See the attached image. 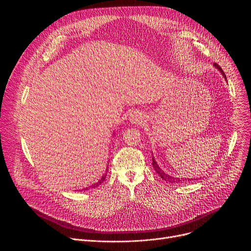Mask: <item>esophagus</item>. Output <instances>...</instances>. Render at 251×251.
Returning a JSON list of instances; mask_svg holds the SVG:
<instances>
[{
    "label": "esophagus",
    "mask_w": 251,
    "mask_h": 251,
    "mask_svg": "<svg viewBox=\"0 0 251 251\" xmlns=\"http://www.w3.org/2000/svg\"><path fill=\"white\" fill-rule=\"evenodd\" d=\"M142 118H143V116H142V114H141L140 112L134 111L133 113L130 114V121H131L132 123H134V124L142 122Z\"/></svg>",
    "instance_id": "34e87169"
}]
</instances>
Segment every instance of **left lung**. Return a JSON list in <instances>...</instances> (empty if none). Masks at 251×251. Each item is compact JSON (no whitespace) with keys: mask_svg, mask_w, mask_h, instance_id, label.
Listing matches in <instances>:
<instances>
[{"mask_svg":"<svg viewBox=\"0 0 251 251\" xmlns=\"http://www.w3.org/2000/svg\"><path fill=\"white\" fill-rule=\"evenodd\" d=\"M213 65L216 66L221 73L223 74V75L225 76V78L226 79V75H225V73H224V70L222 69V67L218 64V63H213ZM152 161H153V167H154V169H155V171L160 175V176L163 178V180H165V181H169V182H171V183H180L181 182V180L180 178H177V177H174V176H169V175H167V174H165L163 171H162V169L161 168H159V166H158V164L156 163V161L154 160V158H152ZM188 181H190V180H188Z\"/></svg>","mask_w":251,"mask_h":251,"instance_id":"1","label":"left lung"}]
</instances>
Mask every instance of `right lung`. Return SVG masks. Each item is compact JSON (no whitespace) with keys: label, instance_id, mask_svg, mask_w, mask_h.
<instances>
[{"label":"right lung","instance_id":"add662e5","mask_svg":"<svg viewBox=\"0 0 251 251\" xmlns=\"http://www.w3.org/2000/svg\"><path fill=\"white\" fill-rule=\"evenodd\" d=\"M106 175H107V174H105V175H104V176H103L100 178V180L98 181V183H96V184H95L94 186H92V187H95V186L97 187V186H99L101 183H103V181L105 180V177H106ZM84 190H87V188H86V189H84Z\"/></svg>","mask_w":251,"mask_h":251}]
</instances>
